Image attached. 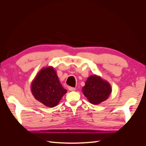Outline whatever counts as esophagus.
<instances>
[{
  "instance_id": "obj_1",
  "label": "esophagus",
  "mask_w": 146,
  "mask_h": 146,
  "mask_svg": "<svg viewBox=\"0 0 146 146\" xmlns=\"http://www.w3.org/2000/svg\"><path fill=\"white\" fill-rule=\"evenodd\" d=\"M68 89H69V90L70 91H73L76 90V88H73V87H71V86H69V87L68 88Z\"/></svg>"
}]
</instances>
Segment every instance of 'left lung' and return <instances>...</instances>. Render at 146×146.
Masks as SVG:
<instances>
[{"instance_id":"1","label":"left lung","mask_w":146,"mask_h":146,"mask_svg":"<svg viewBox=\"0 0 146 146\" xmlns=\"http://www.w3.org/2000/svg\"><path fill=\"white\" fill-rule=\"evenodd\" d=\"M82 92L90 103L98 105L108 99L111 92V87L108 82L93 75L88 78Z\"/></svg>"}]
</instances>
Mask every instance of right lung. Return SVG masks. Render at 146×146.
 <instances>
[{
	"label": "right lung",
	"instance_id": "1",
	"mask_svg": "<svg viewBox=\"0 0 146 146\" xmlns=\"http://www.w3.org/2000/svg\"><path fill=\"white\" fill-rule=\"evenodd\" d=\"M31 91L35 99L50 108L58 105L67 92L52 66L44 68L38 73L32 82Z\"/></svg>",
	"mask_w": 146,
	"mask_h": 146
}]
</instances>
